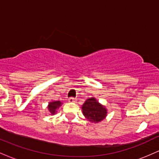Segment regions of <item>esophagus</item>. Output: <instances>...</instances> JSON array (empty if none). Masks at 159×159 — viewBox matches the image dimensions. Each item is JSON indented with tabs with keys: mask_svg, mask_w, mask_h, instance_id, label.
Wrapping results in <instances>:
<instances>
[{
	"mask_svg": "<svg viewBox=\"0 0 159 159\" xmlns=\"http://www.w3.org/2000/svg\"><path fill=\"white\" fill-rule=\"evenodd\" d=\"M68 100H69V102H76V98H75L73 97L69 98Z\"/></svg>",
	"mask_w": 159,
	"mask_h": 159,
	"instance_id": "esophagus-1",
	"label": "esophagus"
}]
</instances>
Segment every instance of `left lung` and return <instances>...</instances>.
<instances>
[{
  "mask_svg": "<svg viewBox=\"0 0 159 159\" xmlns=\"http://www.w3.org/2000/svg\"><path fill=\"white\" fill-rule=\"evenodd\" d=\"M82 111L85 117L93 123L102 121L107 115L106 108L100 105L95 98H90L86 100L82 106Z\"/></svg>",
  "mask_w": 159,
  "mask_h": 159,
  "instance_id": "left-lung-1",
  "label": "left lung"
}]
</instances>
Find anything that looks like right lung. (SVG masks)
I'll return each mask as SVG.
<instances>
[{
  "label": "right lung",
  "instance_id": "obj_1",
  "mask_svg": "<svg viewBox=\"0 0 159 159\" xmlns=\"http://www.w3.org/2000/svg\"><path fill=\"white\" fill-rule=\"evenodd\" d=\"M61 105V102L60 101H56V102H50L48 105V111L50 112V114H54L56 113V110Z\"/></svg>",
  "mask_w": 159,
  "mask_h": 159
}]
</instances>
